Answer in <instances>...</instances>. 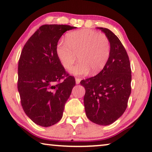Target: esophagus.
<instances>
[{"instance_id":"obj_1","label":"esophagus","mask_w":152,"mask_h":152,"mask_svg":"<svg viewBox=\"0 0 152 152\" xmlns=\"http://www.w3.org/2000/svg\"><path fill=\"white\" fill-rule=\"evenodd\" d=\"M80 81H81V79L75 78V82H76L77 84H79V83H80Z\"/></svg>"}]
</instances>
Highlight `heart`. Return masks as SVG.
I'll use <instances>...</instances> for the list:
<instances>
[{
	"instance_id": "obj_1",
	"label": "heart",
	"mask_w": 152,
	"mask_h": 152,
	"mask_svg": "<svg viewBox=\"0 0 152 152\" xmlns=\"http://www.w3.org/2000/svg\"><path fill=\"white\" fill-rule=\"evenodd\" d=\"M56 53L65 69H69L77 58L79 61L70 73L74 75H86L91 71L95 75L100 72L110 54V44L104 34L95 30L83 29L67 34L66 41L60 40Z\"/></svg>"
}]
</instances>
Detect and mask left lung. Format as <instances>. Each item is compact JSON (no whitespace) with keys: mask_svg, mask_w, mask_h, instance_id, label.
Masks as SVG:
<instances>
[{"mask_svg":"<svg viewBox=\"0 0 152 152\" xmlns=\"http://www.w3.org/2000/svg\"><path fill=\"white\" fill-rule=\"evenodd\" d=\"M110 44V54L97 75L82 80L86 116L99 125L113 123L125 113L131 91V69L128 54L120 39L110 29L98 27Z\"/></svg>","mask_w":152,"mask_h":152,"instance_id":"8db88e82","label":"left lung"}]
</instances>
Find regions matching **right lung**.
I'll return each mask as SVG.
<instances>
[{
  "label": "right lung",
  "instance_id": "add662e5",
  "mask_svg": "<svg viewBox=\"0 0 152 152\" xmlns=\"http://www.w3.org/2000/svg\"><path fill=\"white\" fill-rule=\"evenodd\" d=\"M66 25H44L23 46L18 63L17 88L25 113L37 125L48 127L63 116L64 105L75 86L56 53ZM61 79L63 82H60Z\"/></svg>",
  "mask_w": 152,
  "mask_h": 152
}]
</instances>
